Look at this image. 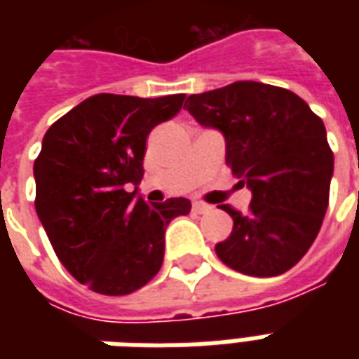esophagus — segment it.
<instances>
[{"label":"esophagus","instance_id":"1","mask_svg":"<svg viewBox=\"0 0 359 359\" xmlns=\"http://www.w3.org/2000/svg\"><path fill=\"white\" fill-rule=\"evenodd\" d=\"M192 210H194L196 213H205V211L211 210V205H208V203H202V202H194L192 203Z\"/></svg>","mask_w":359,"mask_h":359}]
</instances>
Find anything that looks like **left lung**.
<instances>
[{"instance_id":"1","label":"left lung","mask_w":359,"mask_h":359,"mask_svg":"<svg viewBox=\"0 0 359 359\" xmlns=\"http://www.w3.org/2000/svg\"><path fill=\"white\" fill-rule=\"evenodd\" d=\"M184 109L223 134L226 165L252 192L246 213L221 205L234 225L215 244L219 259L252 277L294 267L329 205L334 159L323 121L300 95L254 81L188 95Z\"/></svg>"}]
</instances>
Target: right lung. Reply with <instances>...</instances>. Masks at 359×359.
I'll list each match as a JSON object with an SVG mask.
<instances>
[{"mask_svg":"<svg viewBox=\"0 0 359 359\" xmlns=\"http://www.w3.org/2000/svg\"><path fill=\"white\" fill-rule=\"evenodd\" d=\"M182 102L184 94H95L43 136L36 213L59 262L94 292L125 296L148 285L163 264L165 229L190 213L187 198L146 203L138 194L146 138Z\"/></svg>","mask_w":359,"mask_h":359,"instance_id":"add662e5","label":"right lung"}]
</instances>
